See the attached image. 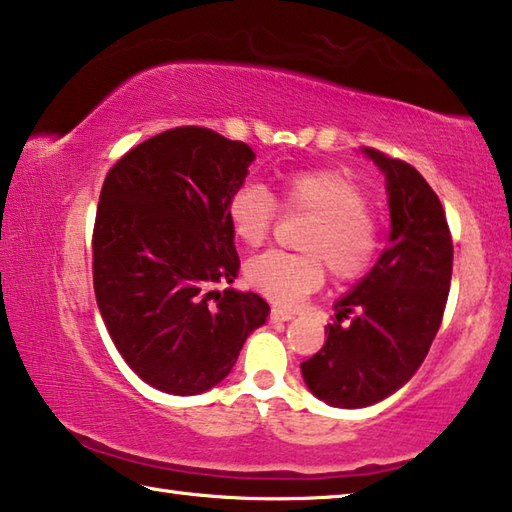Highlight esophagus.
Returning a JSON list of instances; mask_svg holds the SVG:
<instances>
[{
	"instance_id": "esophagus-1",
	"label": "esophagus",
	"mask_w": 512,
	"mask_h": 512,
	"mask_svg": "<svg viewBox=\"0 0 512 512\" xmlns=\"http://www.w3.org/2000/svg\"><path fill=\"white\" fill-rule=\"evenodd\" d=\"M291 318H293V311H289V309H282V307L271 309L273 323H284V320H291Z\"/></svg>"
}]
</instances>
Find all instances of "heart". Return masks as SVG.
I'll return each instance as SVG.
<instances>
[{
	"mask_svg": "<svg viewBox=\"0 0 512 512\" xmlns=\"http://www.w3.org/2000/svg\"><path fill=\"white\" fill-rule=\"evenodd\" d=\"M280 207L311 216L300 237L305 253L268 250L246 264V280L277 305H298L323 287L327 268L336 282L368 275L381 253V225L368 210V194L339 171H298L284 178L280 205L266 187L248 183L228 201L232 235L250 248L271 235Z\"/></svg>",
	"mask_w": 512,
	"mask_h": 512,
	"instance_id": "b5f03b06",
	"label": "heart"
}]
</instances>
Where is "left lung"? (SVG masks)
<instances>
[{
	"mask_svg": "<svg viewBox=\"0 0 512 512\" xmlns=\"http://www.w3.org/2000/svg\"><path fill=\"white\" fill-rule=\"evenodd\" d=\"M363 151L386 176L391 244L334 305L323 348L300 363L309 391L341 409L377 404L415 375L443 323L454 264L443 203L420 171Z\"/></svg>",
	"mask_w": 512,
	"mask_h": 512,
	"instance_id": "left-lung-1",
	"label": "left lung"
}]
</instances>
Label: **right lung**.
Wrapping results in <instances>:
<instances>
[{"mask_svg":"<svg viewBox=\"0 0 512 512\" xmlns=\"http://www.w3.org/2000/svg\"><path fill=\"white\" fill-rule=\"evenodd\" d=\"M253 160L244 142L178 126L121 155L103 180L97 305L121 357L158 391H210L271 311L257 293L212 289L239 271L228 201Z\"/></svg>","mask_w":512,"mask_h":512,"instance_id":"right-lung-1","label":"right lung"}]
</instances>
